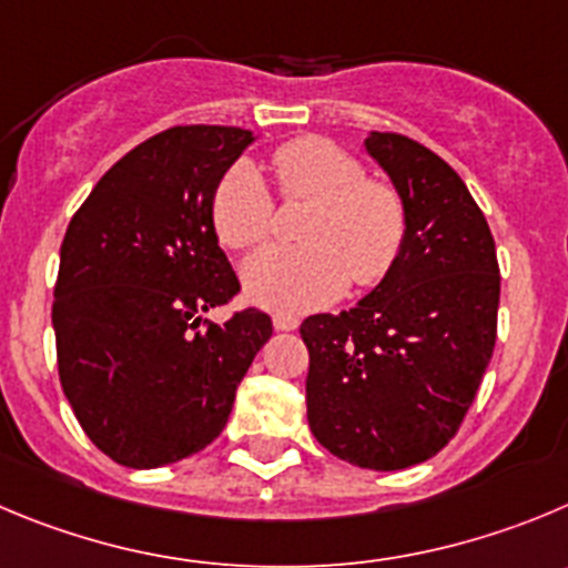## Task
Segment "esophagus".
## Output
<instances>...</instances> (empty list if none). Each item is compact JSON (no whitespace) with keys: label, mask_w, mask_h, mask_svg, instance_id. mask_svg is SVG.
<instances>
[{"label":"esophagus","mask_w":568,"mask_h":568,"mask_svg":"<svg viewBox=\"0 0 568 568\" xmlns=\"http://www.w3.org/2000/svg\"><path fill=\"white\" fill-rule=\"evenodd\" d=\"M272 322L277 331H296V327H300V320H296L294 314H274Z\"/></svg>","instance_id":"34e87169"}]
</instances>
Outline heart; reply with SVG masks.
Segmentation results:
<instances>
[{"label": "heart", "instance_id": "heart-1", "mask_svg": "<svg viewBox=\"0 0 568 568\" xmlns=\"http://www.w3.org/2000/svg\"><path fill=\"white\" fill-rule=\"evenodd\" d=\"M285 201H311L300 246H266L243 263V288L266 308L302 314L336 300L347 283H384L409 235L404 195L389 182L367 179L353 153L322 136H300L272 153ZM210 221L226 248H252L274 230V199L246 159L219 179Z\"/></svg>", "mask_w": 568, "mask_h": 568}]
</instances>
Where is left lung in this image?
Masks as SVG:
<instances>
[{
    "mask_svg": "<svg viewBox=\"0 0 568 568\" xmlns=\"http://www.w3.org/2000/svg\"><path fill=\"white\" fill-rule=\"evenodd\" d=\"M367 151L404 195L409 235L356 308L302 322L305 404L333 457L400 470L463 426L496 347L501 274L485 212L452 164L395 131H373Z\"/></svg>",
    "mask_w": 568,
    "mask_h": 568,
    "instance_id": "8db88e82",
    "label": "left lung"
}]
</instances>
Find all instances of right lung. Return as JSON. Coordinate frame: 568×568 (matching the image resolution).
I'll use <instances>...</instances> for the list:
<instances>
[{
    "instance_id": "add662e5",
    "label": "right lung",
    "mask_w": 568,
    "mask_h": 568,
    "mask_svg": "<svg viewBox=\"0 0 568 568\" xmlns=\"http://www.w3.org/2000/svg\"><path fill=\"white\" fill-rule=\"evenodd\" d=\"M252 142L173 125L111 164L72 215L52 300L58 378L87 437L125 468H159L224 432L272 316L204 311L241 294L210 199Z\"/></svg>"
}]
</instances>
